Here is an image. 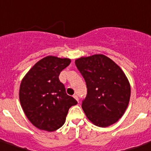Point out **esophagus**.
<instances>
[{"label": "esophagus", "instance_id": "34e87169", "mask_svg": "<svg viewBox=\"0 0 151 151\" xmlns=\"http://www.w3.org/2000/svg\"><path fill=\"white\" fill-rule=\"evenodd\" d=\"M73 97H74V99H76V100H77V101H78V95H76V94H74V95H73Z\"/></svg>", "mask_w": 151, "mask_h": 151}]
</instances>
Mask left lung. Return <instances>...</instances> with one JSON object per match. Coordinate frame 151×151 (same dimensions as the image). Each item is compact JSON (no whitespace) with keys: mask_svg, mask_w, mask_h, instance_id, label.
I'll use <instances>...</instances> for the list:
<instances>
[{"mask_svg":"<svg viewBox=\"0 0 151 151\" xmlns=\"http://www.w3.org/2000/svg\"><path fill=\"white\" fill-rule=\"evenodd\" d=\"M87 86L81 107L96 126L106 127L116 123L126 111L131 86L121 68L104 55L81 57L75 60Z\"/></svg>","mask_w":151,"mask_h":151,"instance_id":"left-lung-1","label":"left lung"}]
</instances>
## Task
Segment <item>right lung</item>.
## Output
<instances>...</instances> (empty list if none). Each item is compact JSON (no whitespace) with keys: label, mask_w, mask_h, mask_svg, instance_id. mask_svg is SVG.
Wrapping results in <instances>:
<instances>
[{"label":"right lung","mask_w":151,"mask_h":151,"mask_svg":"<svg viewBox=\"0 0 151 151\" xmlns=\"http://www.w3.org/2000/svg\"><path fill=\"white\" fill-rule=\"evenodd\" d=\"M70 62V58L47 56L35 63L22 80L20 104L27 119L39 129L54 132L60 128L70 108L78 104L66 94L58 78Z\"/></svg>","instance_id":"right-lung-1"}]
</instances>
